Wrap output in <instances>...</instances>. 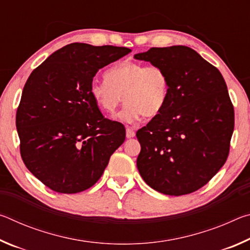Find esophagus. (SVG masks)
<instances>
[{
	"label": "esophagus",
	"instance_id": "esophagus-1",
	"mask_svg": "<svg viewBox=\"0 0 250 250\" xmlns=\"http://www.w3.org/2000/svg\"><path fill=\"white\" fill-rule=\"evenodd\" d=\"M125 135H126V138L128 139H131V138H133L134 135H135V132L134 131L131 129V128H126V133H125Z\"/></svg>",
	"mask_w": 250,
	"mask_h": 250
}]
</instances>
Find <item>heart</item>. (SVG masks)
<instances>
[{
    "label": "heart",
    "mask_w": 250,
    "mask_h": 250,
    "mask_svg": "<svg viewBox=\"0 0 250 250\" xmlns=\"http://www.w3.org/2000/svg\"><path fill=\"white\" fill-rule=\"evenodd\" d=\"M89 92L107 112L115 111L125 99L126 103L118 113V119L132 124L141 116L151 119L160 115L170 95V78L159 65L124 62L105 73V80H94Z\"/></svg>",
    "instance_id": "heart-1"
}]
</instances>
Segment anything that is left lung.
Here are the masks:
<instances>
[{
    "label": "left lung",
    "instance_id": "8db88e82",
    "mask_svg": "<svg viewBox=\"0 0 250 250\" xmlns=\"http://www.w3.org/2000/svg\"><path fill=\"white\" fill-rule=\"evenodd\" d=\"M133 58L163 67L170 78L166 107L137 132L139 173L166 195L195 192L221 170L229 153L234 107L225 80L188 46L152 47Z\"/></svg>",
    "mask_w": 250,
    "mask_h": 250
}]
</instances>
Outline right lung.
Returning <instances> with one entry per match:
<instances>
[{
	"label": "right lung",
	"mask_w": 250,
	"mask_h": 250,
	"mask_svg": "<svg viewBox=\"0 0 250 250\" xmlns=\"http://www.w3.org/2000/svg\"><path fill=\"white\" fill-rule=\"evenodd\" d=\"M130 52L73 43L28 77L16 112L21 155L28 171L53 191L74 194L91 188L124 143L125 126L104 118L89 88L97 71Z\"/></svg>",
	"instance_id": "obj_1"
}]
</instances>
